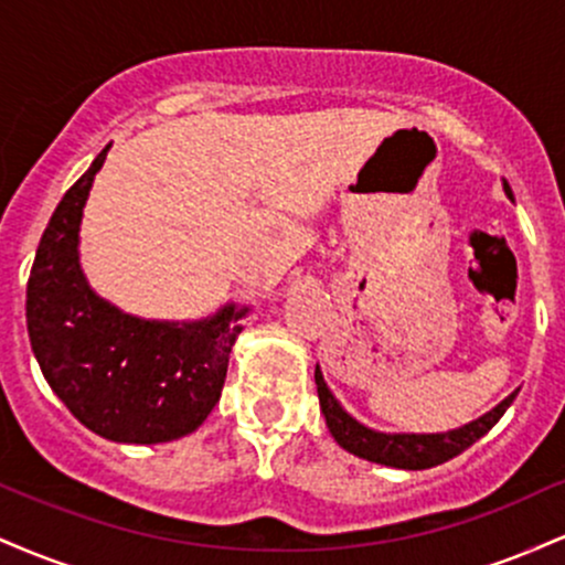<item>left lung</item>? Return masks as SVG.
I'll return each instance as SVG.
<instances>
[{"instance_id":"1","label":"left lung","mask_w":565,"mask_h":565,"mask_svg":"<svg viewBox=\"0 0 565 565\" xmlns=\"http://www.w3.org/2000/svg\"><path fill=\"white\" fill-rule=\"evenodd\" d=\"M502 188L512 199V188L508 180L502 178ZM316 387H319V404L321 414L327 419L329 433L342 449L355 454V457L366 459V462L385 465V468L395 470H427L436 468V465L449 462L451 457L470 449L478 438H483L486 433L491 430L499 423L504 412H508L512 401H515L518 391H512L508 398L499 401V404L491 408V412L481 414L472 423L454 427V430L446 433H382L374 430L364 423L353 417V414L342 408L340 401L334 398V393L329 391L327 380H323L321 366L316 364Z\"/></svg>"}]
</instances>
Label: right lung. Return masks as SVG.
Here are the masks:
<instances>
[{
    "label": "right lung",
    "mask_w": 565,
    "mask_h": 565,
    "mask_svg": "<svg viewBox=\"0 0 565 565\" xmlns=\"http://www.w3.org/2000/svg\"><path fill=\"white\" fill-rule=\"evenodd\" d=\"M108 148L68 188L42 233L25 323L44 380L87 430L114 444H167L210 417L252 308L225 302L196 321L140 319L89 287L79 231Z\"/></svg>",
    "instance_id": "obj_1"
}]
</instances>
